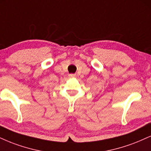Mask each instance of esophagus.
<instances>
[{
	"instance_id": "obj_1",
	"label": "esophagus",
	"mask_w": 151,
	"mask_h": 151,
	"mask_svg": "<svg viewBox=\"0 0 151 151\" xmlns=\"http://www.w3.org/2000/svg\"><path fill=\"white\" fill-rule=\"evenodd\" d=\"M75 76H76V74H69V77H70V78L75 77Z\"/></svg>"
}]
</instances>
